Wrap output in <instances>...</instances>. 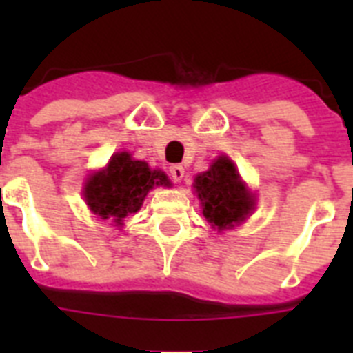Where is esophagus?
<instances>
[{"label":"esophagus","mask_w":353,"mask_h":353,"mask_svg":"<svg viewBox=\"0 0 353 353\" xmlns=\"http://www.w3.org/2000/svg\"><path fill=\"white\" fill-rule=\"evenodd\" d=\"M170 176L173 179V182H182V179L185 176V170L179 164H174V166L170 168Z\"/></svg>","instance_id":"1"}]
</instances>
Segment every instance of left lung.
I'll return each mask as SVG.
<instances>
[{
  "label": "left lung",
  "instance_id": "1",
  "mask_svg": "<svg viewBox=\"0 0 353 353\" xmlns=\"http://www.w3.org/2000/svg\"><path fill=\"white\" fill-rule=\"evenodd\" d=\"M196 192L203 205V215L212 226L226 230L240 223L252 210V198L240 182L232 161L219 157L212 162L210 170L194 179Z\"/></svg>",
  "mask_w": 353,
  "mask_h": 353
}]
</instances>
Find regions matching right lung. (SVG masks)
<instances>
[{
  "label": "right lung",
  "mask_w": 353,
  "mask_h": 353,
  "mask_svg": "<svg viewBox=\"0 0 353 353\" xmlns=\"http://www.w3.org/2000/svg\"><path fill=\"white\" fill-rule=\"evenodd\" d=\"M154 185H170V180L162 171L150 170L146 162L134 161L130 154L121 152L113 155L104 171L90 179L84 198L102 219L113 217L121 224L127 215L139 210Z\"/></svg>",
  "instance_id": "add662e5"
}]
</instances>
